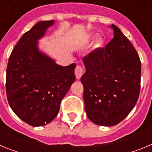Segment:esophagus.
Masks as SVG:
<instances>
[{"label": "esophagus", "mask_w": 152, "mask_h": 152, "mask_svg": "<svg viewBox=\"0 0 152 152\" xmlns=\"http://www.w3.org/2000/svg\"><path fill=\"white\" fill-rule=\"evenodd\" d=\"M84 68H83V67L77 64V67H76V68H75V76H76L77 79L80 78V77L82 76L83 74H84Z\"/></svg>", "instance_id": "34e87169"}]
</instances>
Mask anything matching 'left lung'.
I'll return each mask as SVG.
<instances>
[{"instance_id":"8db88e82","label":"left lung","mask_w":152,"mask_h":152,"mask_svg":"<svg viewBox=\"0 0 152 152\" xmlns=\"http://www.w3.org/2000/svg\"><path fill=\"white\" fill-rule=\"evenodd\" d=\"M114 37L105 48H97L83 58L87 116L99 126L117 125L128 116L139 99L141 61L120 29L112 24Z\"/></svg>"}]
</instances>
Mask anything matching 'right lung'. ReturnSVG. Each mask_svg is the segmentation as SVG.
Listing matches in <instances>:
<instances>
[{
    "instance_id": "add662e5",
    "label": "right lung",
    "mask_w": 152,
    "mask_h": 152,
    "mask_svg": "<svg viewBox=\"0 0 152 152\" xmlns=\"http://www.w3.org/2000/svg\"><path fill=\"white\" fill-rule=\"evenodd\" d=\"M54 23L40 21L22 36L8 61L6 93L12 110L32 126H45L59 111L60 104L75 82V63L60 66L39 52L38 39Z\"/></svg>"
}]
</instances>
